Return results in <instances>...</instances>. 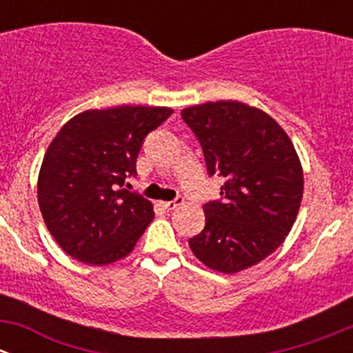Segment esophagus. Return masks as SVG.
<instances>
[{
    "label": "esophagus",
    "mask_w": 353,
    "mask_h": 353,
    "mask_svg": "<svg viewBox=\"0 0 353 353\" xmlns=\"http://www.w3.org/2000/svg\"><path fill=\"white\" fill-rule=\"evenodd\" d=\"M184 203V199L181 198V196H177L176 199H172V201H163L162 205H163V208H167V210H174V208H177V206H181Z\"/></svg>",
    "instance_id": "obj_1"
}]
</instances>
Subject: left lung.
<instances>
[{
  "label": "left lung",
  "mask_w": 353,
  "mask_h": 353,
  "mask_svg": "<svg viewBox=\"0 0 353 353\" xmlns=\"http://www.w3.org/2000/svg\"><path fill=\"white\" fill-rule=\"evenodd\" d=\"M181 116L210 176L225 179L222 199L203 206L206 225L190 239L191 251L219 273L251 268L276 251L297 219L304 174L294 143L270 114L244 102H206Z\"/></svg>",
  "instance_id": "left-lung-1"
}]
</instances>
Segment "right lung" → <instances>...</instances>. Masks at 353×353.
I'll return each instance as SVG.
<instances>
[{
  "mask_svg": "<svg viewBox=\"0 0 353 353\" xmlns=\"http://www.w3.org/2000/svg\"><path fill=\"white\" fill-rule=\"evenodd\" d=\"M174 110L117 105L77 114L58 131L39 170L37 199L46 227L71 258L104 266L133 251L154 205L124 190L137 176L145 137Z\"/></svg>",
  "mask_w": 353,
  "mask_h": 353,
  "instance_id": "right-lung-1",
  "label": "right lung"
}]
</instances>
